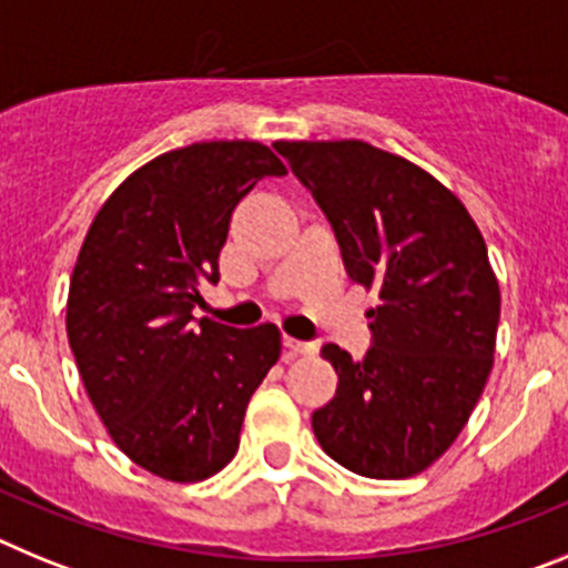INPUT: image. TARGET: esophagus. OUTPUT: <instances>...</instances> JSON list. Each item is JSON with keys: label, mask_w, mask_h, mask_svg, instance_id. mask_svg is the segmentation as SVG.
I'll return each mask as SVG.
<instances>
[{"label": "esophagus", "mask_w": 568, "mask_h": 568, "mask_svg": "<svg viewBox=\"0 0 568 568\" xmlns=\"http://www.w3.org/2000/svg\"><path fill=\"white\" fill-rule=\"evenodd\" d=\"M284 346H287L293 355H313L318 346L313 341H298V338H284Z\"/></svg>", "instance_id": "esophagus-1"}]
</instances>
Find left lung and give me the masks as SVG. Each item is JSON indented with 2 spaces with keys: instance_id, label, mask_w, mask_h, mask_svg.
<instances>
[{
  "instance_id": "1",
  "label": "left lung",
  "mask_w": 568,
  "mask_h": 568,
  "mask_svg": "<svg viewBox=\"0 0 568 568\" xmlns=\"http://www.w3.org/2000/svg\"><path fill=\"white\" fill-rule=\"evenodd\" d=\"M338 239L349 278L378 290L364 361L321 355L338 389L313 413L321 449L355 475L413 478L453 446L484 393L500 321L486 241L438 179L358 139L275 142Z\"/></svg>"
}]
</instances>
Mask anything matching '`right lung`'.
<instances>
[{
    "instance_id": "obj_1",
    "label": "right lung",
    "mask_w": 568,
    "mask_h": 568,
    "mask_svg": "<svg viewBox=\"0 0 568 568\" xmlns=\"http://www.w3.org/2000/svg\"><path fill=\"white\" fill-rule=\"evenodd\" d=\"M258 142H199L128 175L90 224L68 293V341L90 404L133 464L175 484L233 460L244 413L281 355L275 324L193 318L219 281L235 204L284 175Z\"/></svg>"
}]
</instances>
